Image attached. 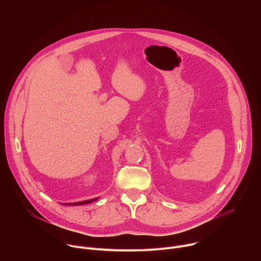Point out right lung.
<instances>
[{"instance_id":"obj_1","label":"right lung","mask_w":261,"mask_h":261,"mask_svg":"<svg viewBox=\"0 0 261 261\" xmlns=\"http://www.w3.org/2000/svg\"><path fill=\"white\" fill-rule=\"evenodd\" d=\"M97 198H94V199H90V200H85V201H81V202H75V203H70V204H74V205H82V204H87V203H90L92 201H95Z\"/></svg>"}]
</instances>
